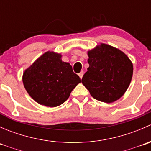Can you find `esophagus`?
I'll use <instances>...</instances> for the list:
<instances>
[{
  "mask_svg": "<svg viewBox=\"0 0 151 151\" xmlns=\"http://www.w3.org/2000/svg\"><path fill=\"white\" fill-rule=\"evenodd\" d=\"M83 74H84V71H81L80 73H79V77H80V79L83 78Z\"/></svg>",
  "mask_w": 151,
  "mask_h": 151,
  "instance_id": "1",
  "label": "esophagus"
}]
</instances>
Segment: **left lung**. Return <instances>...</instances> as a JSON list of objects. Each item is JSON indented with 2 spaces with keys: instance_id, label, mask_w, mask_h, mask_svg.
<instances>
[{
  "instance_id": "left-lung-1",
  "label": "left lung",
  "mask_w": 151,
  "mask_h": 151,
  "mask_svg": "<svg viewBox=\"0 0 151 151\" xmlns=\"http://www.w3.org/2000/svg\"><path fill=\"white\" fill-rule=\"evenodd\" d=\"M89 67L82 83L95 99L112 103L119 99L130 85L133 64L125 53L101 44L88 52Z\"/></svg>"
}]
</instances>
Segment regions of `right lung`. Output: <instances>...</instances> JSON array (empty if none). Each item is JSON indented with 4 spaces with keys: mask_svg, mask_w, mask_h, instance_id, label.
<instances>
[{
    "mask_svg": "<svg viewBox=\"0 0 151 151\" xmlns=\"http://www.w3.org/2000/svg\"><path fill=\"white\" fill-rule=\"evenodd\" d=\"M22 82L36 102L55 107L68 99L81 80L69 63L62 61L61 55L48 51L25 70Z\"/></svg>",
    "mask_w": 151,
    "mask_h": 151,
    "instance_id": "1",
    "label": "right lung"
}]
</instances>
